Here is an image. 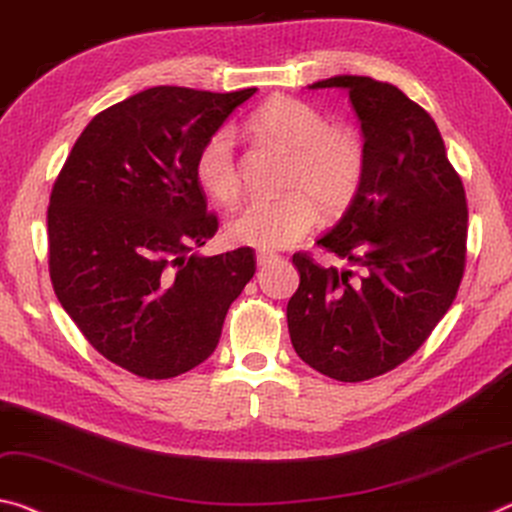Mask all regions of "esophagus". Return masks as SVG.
I'll use <instances>...</instances> for the list:
<instances>
[{"label": "esophagus", "instance_id": "obj_1", "mask_svg": "<svg viewBox=\"0 0 512 512\" xmlns=\"http://www.w3.org/2000/svg\"><path fill=\"white\" fill-rule=\"evenodd\" d=\"M278 259H280V255L269 253V250H259V253H257V264H259V266H266V264H271V262H278Z\"/></svg>", "mask_w": 512, "mask_h": 512}]
</instances>
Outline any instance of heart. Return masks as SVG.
Here are the masks:
<instances>
[{
    "label": "heart",
    "mask_w": 512,
    "mask_h": 512,
    "mask_svg": "<svg viewBox=\"0 0 512 512\" xmlns=\"http://www.w3.org/2000/svg\"><path fill=\"white\" fill-rule=\"evenodd\" d=\"M259 136L291 152L285 177L287 196L255 198L227 221L234 243L280 250L296 243L316 223V207L339 216L351 207L367 173V145L351 125H332L314 104L298 97H273L250 118ZM196 180L223 205L237 202L243 189L234 132L216 129L196 154Z\"/></svg>",
    "instance_id": "heart-1"
}]
</instances>
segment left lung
<instances>
[{
  "mask_svg": "<svg viewBox=\"0 0 512 512\" xmlns=\"http://www.w3.org/2000/svg\"><path fill=\"white\" fill-rule=\"evenodd\" d=\"M310 88H344L362 125L360 193L316 241L362 275L296 253L289 337L312 369L360 383L408 360L456 298L467 255L465 186L435 120L396 86L337 75Z\"/></svg>",
  "mask_w": 512,
  "mask_h": 512,
  "instance_id": "8db88e82",
  "label": "left lung"
}]
</instances>
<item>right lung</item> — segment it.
I'll return each instance as SVG.
<instances>
[{"instance_id":"right-lung-1","label":"right lung","mask_w":512,"mask_h":512,"mask_svg":"<svg viewBox=\"0 0 512 512\" xmlns=\"http://www.w3.org/2000/svg\"><path fill=\"white\" fill-rule=\"evenodd\" d=\"M154 86L86 125L47 207L54 294L91 346L148 380L205 362L255 275V250L202 257L218 230L200 145L255 95Z\"/></svg>"}]
</instances>
